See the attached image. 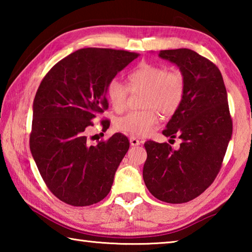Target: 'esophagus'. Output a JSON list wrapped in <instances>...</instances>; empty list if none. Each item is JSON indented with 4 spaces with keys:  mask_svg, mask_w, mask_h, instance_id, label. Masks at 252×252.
Instances as JSON below:
<instances>
[{
    "mask_svg": "<svg viewBox=\"0 0 252 252\" xmlns=\"http://www.w3.org/2000/svg\"><path fill=\"white\" fill-rule=\"evenodd\" d=\"M130 144H131L132 147H136V146H140V144H141V142H140L136 138H134V136H131V138H130Z\"/></svg>",
    "mask_w": 252,
    "mask_h": 252,
    "instance_id": "1",
    "label": "esophagus"
}]
</instances>
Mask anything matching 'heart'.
Masks as SVG:
<instances>
[{"instance_id": "1", "label": "heart", "mask_w": 252, "mask_h": 252, "mask_svg": "<svg viewBox=\"0 0 252 252\" xmlns=\"http://www.w3.org/2000/svg\"><path fill=\"white\" fill-rule=\"evenodd\" d=\"M131 91L144 90V111H135L119 118L116 127L132 136L151 133L159 122L157 110L163 116H171L181 105L186 93V82L181 72L169 71L164 66L141 63L127 75ZM106 97L117 112L126 109L130 91L119 79H112L106 85Z\"/></svg>"}]
</instances>
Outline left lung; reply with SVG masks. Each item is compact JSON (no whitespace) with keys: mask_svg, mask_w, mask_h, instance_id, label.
Instances as JSON below:
<instances>
[{"mask_svg":"<svg viewBox=\"0 0 252 252\" xmlns=\"http://www.w3.org/2000/svg\"><path fill=\"white\" fill-rule=\"evenodd\" d=\"M161 59L174 63L185 78L181 105L163 130L169 143L147 141L143 180L153 197L168 203L197 198L215 181L232 135L227 90L221 72L208 59L189 49L162 50Z\"/></svg>","mask_w":252,"mask_h":252,"instance_id":"1","label":"left lung"}]
</instances>
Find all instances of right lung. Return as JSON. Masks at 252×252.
Masks as SVG:
<instances>
[{
	"label": "right lung",
	"mask_w": 252,
	"mask_h": 252,
	"mask_svg": "<svg viewBox=\"0 0 252 252\" xmlns=\"http://www.w3.org/2000/svg\"><path fill=\"white\" fill-rule=\"evenodd\" d=\"M139 57L122 50L87 48L59 61L42 80L33 101L30 149L51 192L74 207L104 199L129 150L121 133L90 144L88 132L108 109L106 85ZM109 121H102L103 129Z\"/></svg>",
	"instance_id": "right-lung-1"
}]
</instances>
